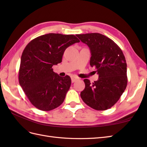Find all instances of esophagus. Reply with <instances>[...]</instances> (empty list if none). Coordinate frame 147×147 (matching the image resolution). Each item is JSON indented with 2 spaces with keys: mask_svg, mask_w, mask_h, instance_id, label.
Wrapping results in <instances>:
<instances>
[{
  "mask_svg": "<svg viewBox=\"0 0 147 147\" xmlns=\"http://www.w3.org/2000/svg\"><path fill=\"white\" fill-rule=\"evenodd\" d=\"M71 80H72V82L74 83L76 80H77L78 78L76 76H75V75H72V76H71Z\"/></svg>",
  "mask_w": 147,
  "mask_h": 147,
  "instance_id": "esophagus-1",
  "label": "esophagus"
}]
</instances>
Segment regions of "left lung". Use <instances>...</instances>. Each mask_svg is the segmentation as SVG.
Listing matches in <instances>:
<instances>
[{
	"label": "left lung",
	"instance_id": "8db88e82",
	"mask_svg": "<svg viewBox=\"0 0 147 147\" xmlns=\"http://www.w3.org/2000/svg\"><path fill=\"white\" fill-rule=\"evenodd\" d=\"M90 48V65L95 66L97 81L84 79L80 96L83 102L97 110H105L117 103L127 86V64L123 51L112 40L99 33L77 34Z\"/></svg>",
	"mask_w": 147,
	"mask_h": 147
}]
</instances>
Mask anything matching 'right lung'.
Listing matches in <instances>:
<instances>
[{
    "label": "right lung",
    "mask_w": 147,
    "mask_h": 147,
    "mask_svg": "<svg viewBox=\"0 0 147 147\" xmlns=\"http://www.w3.org/2000/svg\"><path fill=\"white\" fill-rule=\"evenodd\" d=\"M80 40L74 35L50 33L31 40L21 57L19 83L37 109L50 111L64 102L71 84L69 75L60 77L53 65L62 62L65 49Z\"/></svg>",
    "instance_id": "add662e5"
}]
</instances>
